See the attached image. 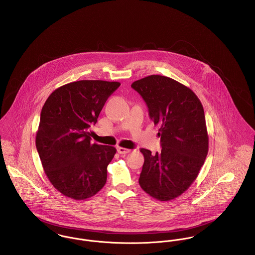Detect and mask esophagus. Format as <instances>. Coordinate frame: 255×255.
Returning <instances> with one entry per match:
<instances>
[{"instance_id":"1","label":"esophagus","mask_w":255,"mask_h":255,"mask_svg":"<svg viewBox=\"0 0 255 255\" xmlns=\"http://www.w3.org/2000/svg\"><path fill=\"white\" fill-rule=\"evenodd\" d=\"M130 151H131V149H128V148H125V147H121V146L117 147V152L119 154H122V155H125V154L129 153Z\"/></svg>"}]
</instances>
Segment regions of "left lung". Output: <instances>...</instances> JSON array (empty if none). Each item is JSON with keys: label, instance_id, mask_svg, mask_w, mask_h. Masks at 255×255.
<instances>
[{"label": "left lung", "instance_id": "left-lung-1", "mask_svg": "<svg viewBox=\"0 0 255 255\" xmlns=\"http://www.w3.org/2000/svg\"><path fill=\"white\" fill-rule=\"evenodd\" d=\"M131 87L147 106L158 125L161 151L141 148L144 162L139 184L150 197L170 200L179 197L198 177L208 152L204 111L188 87L161 75H150Z\"/></svg>", "mask_w": 255, "mask_h": 255}]
</instances>
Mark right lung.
I'll list each match as a JSON object with an SVG mask.
<instances>
[{"mask_svg": "<svg viewBox=\"0 0 255 255\" xmlns=\"http://www.w3.org/2000/svg\"><path fill=\"white\" fill-rule=\"evenodd\" d=\"M119 86L102 80L72 82L55 90L42 109L36 147L50 182L68 198H91L106 185L116 148L92 143L89 128Z\"/></svg>", "mask_w": 255, "mask_h": 255, "instance_id": "right-lung-1", "label": "right lung"}]
</instances>
